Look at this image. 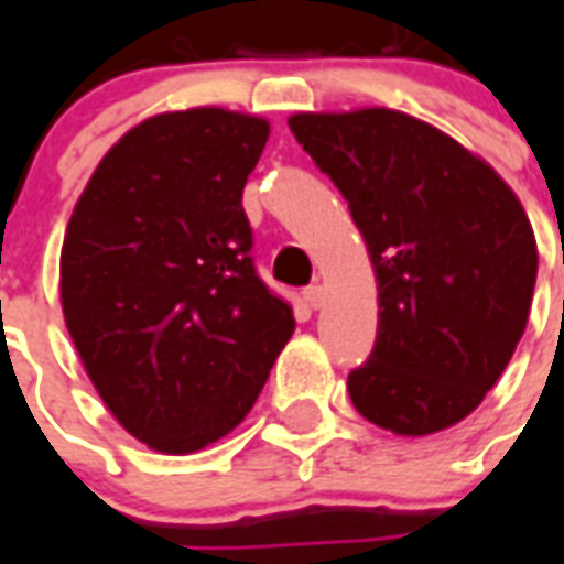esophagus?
Returning a JSON list of instances; mask_svg holds the SVG:
<instances>
[{"label":"esophagus","mask_w":564,"mask_h":564,"mask_svg":"<svg viewBox=\"0 0 564 564\" xmlns=\"http://www.w3.org/2000/svg\"><path fill=\"white\" fill-rule=\"evenodd\" d=\"M304 301H307L313 310H318L322 307V301H325V290H322L318 283H313V286H307V290H304Z\"/></svg>","instance_id":"1"}]
</instances>
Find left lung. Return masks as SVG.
<instances>
[{"mask_svg": "<svg viewBox=\"0 0 564 564\" xmlns=\"http://www.w3.org/2000/svg\"><path fill=\"white\" fill-rule=\"evenodd\" d=\"M290 131L348 202L377 274L354 406L401 436L463 421L524 336L539 272L524 207L489 163L398 110L295 113Z\"/></svg>", "mask_w": 564, "mask_h": 564, "instance_id": "8db88e82", "label": "left lung"}]
</instances>
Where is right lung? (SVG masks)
Listing matches in <instances>:
<instances>
[{"mask_svg":"<svg viewBox=\"0 0 564 564\" xmlns=\"http://www.w3.org/2000/svg\"><path fill=\"white\" fill-rule=\"evenodd\" d=\"M269 122L161 113L119 140L75 204L61 304L101 401L163 454H193L254 406L295 330L257 274L242 189Z\"/></svg>","mask_w":564,"mask_h":564,"instance_id":"obj_1","label":"right lung"}]
</instances>
